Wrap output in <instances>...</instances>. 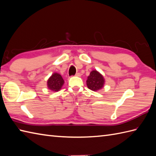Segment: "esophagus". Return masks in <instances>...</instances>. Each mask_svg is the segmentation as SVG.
<instances>
[{"label":"esophagus","mask_w":156,"mask_h":156,"mask_svg":"<svg viewBox=\"0 0 156 156\" xmlns=\"http://www.w3.org/2000/svg\"><path fill=\"white\" fill-rule=\"evenodd\" d=\"M75 76H81V75H80V73H79V72L76 73Z\"/></svg>","instance_id":"obj_1"}]
</instances>
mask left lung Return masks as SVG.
Returning a JSON list of instances; mask_svg holds the SVG:
<instances>
[{
    "mask_svg": "<svg viewBox=\"0 0 156 156\" xmlns=\"http://www.w3.org/2000/svg\"><path fill=\"white\" fill-rule=\"evenodd\" d=\"M105 83L103 76L97 70H93L90 72V75L88 76L87 80V87L89 89L93 91H97L100 90Z\"/></svg>",
    "mask_w": 156,
    "mask_h": 156,
    "instance_id": "obj_1",
    "label": "left lung"
}]
</instances>
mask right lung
Instances as JSON below:
<instances>
[{
  "instance_id": "right-lung-1",
  "label": "right lung",
  "mask_w": 156,
  "mask_h": 156,
  "mask_svg": "<svg viewBox=\"0 0 156 156\" xmlns=\"http://www.w3.org/2000/svg\"><path fill=\"white\" fill-rule=\"evenodd\" d=\"M64 82V81L61 75L58 73H54L48 80V87L49 90L57 92L60 90Z\"/></svg>"
}]
</instances>
